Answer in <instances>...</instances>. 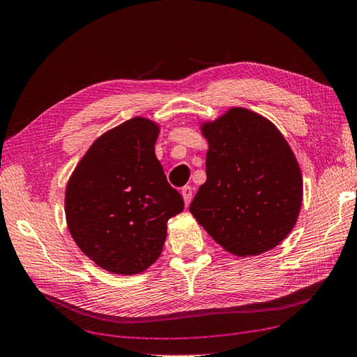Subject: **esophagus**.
<instances>
[{
	"label": "esophagus",
	"instance_id": "obj_1",
	"mask_svg": "<svg viewBox=\"0 0 357 357\" xmlns=\"http://www.w3.org/2000/svg\"><path fill=\"white\" fill-rule=\"evenodd\" d=\"M192 194H194V190L192 186H183L181 188V196H183V200H185V205H190L191 200H192Z\"/></svg>",
	"mask_w": 357,
	"mask_h": 357
}]
</instances>
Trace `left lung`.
<instances>
[{
  "label": "left lung",
  "mask_w": 357,
  "mask_h": 357,
  "mask_svg": "<svg viewBox=\"0 0 357 357\" xmlns=\"http://www.w3.org/2000/svg\"><path fill=\"white\" fill-rule=\"evenodd\" d=\"M206 181L190 211L208 234L238 257L277 247L297 222L303 178L287 141L271 121L231 109L202 127Z\"/></svg>",
  "instance_id": "8db88e82"
}]
</instances>
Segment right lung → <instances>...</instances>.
I'll return each mask as SVG.
<instances>
[{"label": "right lung", "instance_id": "right-lung-1", "mask_svg": "<svg viewBox=\"0 0 357 357\" xmlns=\"http://www.w3.org/2000/svg\"><path fill=\"white\" fill-rule=\"evenodd\" d=\"M157 137L152 121H126L91 144L66 186L71 236L109 272L133 275L153 264L167 220L185 206L155 157Z\"/></svg>", "mask_w": 357, "mask_h": 357}]
</instances>
